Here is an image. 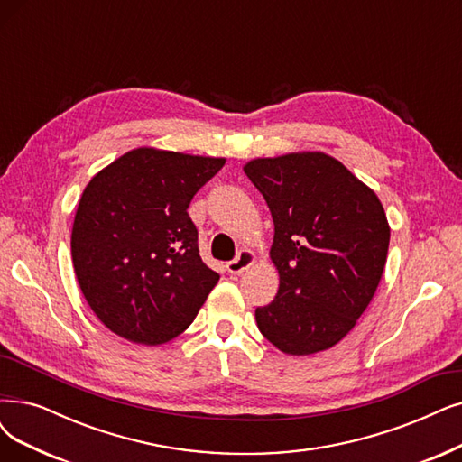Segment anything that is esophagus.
I'll list each match as a JSON object with an SVG mask.
<instances>
[{
    "label": "esophagus",
    "instance_id": "1",
    "mask_svg": "<svg viewBox=\"0 0 462 462\" xmlns=\"http://www.w3.org/2000/svg\"><path fill=\"white\" fill-rule=\"evenodd\" d=\"M254 263H257V254H254L251 249H242L237 253V257L226 264V270L234 276H240Z\"/></svg>",
    "mask_w": 462,
    "mask_h": 462
}]
</instances>
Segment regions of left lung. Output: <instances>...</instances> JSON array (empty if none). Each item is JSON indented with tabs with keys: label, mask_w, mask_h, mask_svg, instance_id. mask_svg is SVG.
<instances>
[{
	"label": "left lung",
	"mask_w": 462,
	"mask_h": 462,
	"mask_svg": "<svg viewBox=\"0 0 462 462\" xmlns=\"http://www.w3.org/2000/svg\"><path fill=\"white\" fill-rule=\"evenodd\" d=\"M244 171L274 220L270 259L280 274L276 299L254 310L259 331L291 356L328 350L379 287L390 244L383 203L323 152L257 158Z\"/></svg>",
	"instance_id": "1"
}]
</instances>
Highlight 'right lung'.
<instances>
[{
    "mask_svg": "<svg viewBox=\"0 0 462 462\" xmlns=\"http://www.w3.org/2000/svg\"><path fill=\"white\" fill-rule=\"evenodd\" d=\"M225 162L143 146L85 186L72 226L74 272L91 310L117 337L169 343L217 285L188 205Z\"/></svg>",
    "mask_w": 462,
    "mask_h": 462,
    "instance_id": "right-lung-1",
    "label": "right lung"
}]
</instances>
